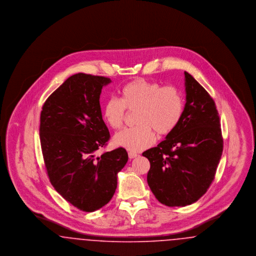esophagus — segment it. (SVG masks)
<instances>
[{"instance_id": "1", "label": "esophagus", "mask_w": 256, "mask_h": 256, "mask_svg": "<svg viewBox=\"0 0 256 256\" xmlns=\"http://www.w3.org/2000/svg\"><path fill=\"white\" fill-rule=\"evenodd\" d=\"M137 156H139V154H136V152H128V158L130 159L135 158H137Z\"/></svg>"}]
</instances>
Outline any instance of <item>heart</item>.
<instances>
[{
	"label": "heart",
	"instance_id": "1",
	"mask_svg": "<svg viewBox=\"0 0 256 256\" xmlns=\"http://www.w3.org/2000/svg\"><path fill=\"white\" fill-rule=\"evenodd\" d=\"M120 98H110L104 108V122L113 130L124 124L126 110L136 111L132 128H126L114 136V144L132 152H140L152 145L156 134H172L182 119L185 100L182 90L174 86L137 78L120 91Z\"/></svg>",
	"mask_w": 256,
	"mask_h": 256
}]
</instances>
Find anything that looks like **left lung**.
<instances>
[{
	"label": "left lung",
	"instance_id": "left-lung-1",
	"mask_svg": "<svg viewBox=\"0 0 256 256\" xmlns=\"http://www.w3.org/2000/svg\"><path fill=\"white\" fill-rule=\"evenodd\" d=\"M184 76L182 121L158 146L143 152L150 163L146 180L152 192L170 207L192 204L206 193L224 148L214 100L190 74Z\"/></svg>",
	"mask_w": 256,
	"mask_h": 256
}]
</instances>
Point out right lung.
I'll use <instances>...</instances> for the list:
<instances>
[{"mask_svg":"<svg viewBox=\"0 0 256 256\" xmlns=\"http://www.w3.org/2000/svg\"><path fill=\"white\" fill-rule=\"evenodd\" d=\"M110 78L78 73L71 76L43 104L40 143L50 182L78 209L93 212L110 202L117 174L128 156L124 148L104 152L110 134L102 120L100 95Z\"/></svg>","mask_w":256,"mask_h":256,"instance_id":"obj_1","label":"right lung"}]
</instances>
